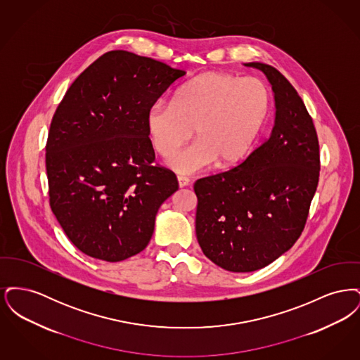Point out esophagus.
I'll list each match as a JSON object with an SVG mask.
<instances>
[{
	"label": "esophagus",
	"instance_id": "1",
	"mask_svg": "<svg viewBox=\"0 0 360 360\" xmlns=\"http://www.w3.org/2000/svg\"><path fill=\"white\" fill-rule=\"evenodd\" d=\"M178 185H179V188H186L188 186V184H190V179L186 178V176H182V175H178Z\"/></svg>",
	"mask_w": 360,
	"mask_h": 360
}]
</instances>
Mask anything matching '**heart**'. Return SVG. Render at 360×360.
Masks as SVG:
<instances>
[{
    "label": "heart",
    "instance_id": "heart-1",
    "mask_svg": "<svg viewBox=\"0 0 360 360\" xmlns=\"http://www.w3.org/2000/svg\"><path fill=\"white\" fill-rule=\"evenodd\" d=\"M271 106L269 87L255 78L205 72L182 86L174 103H154L147 112V132L155 151L172 156L193 135L197 143L172 156L174 170L200 172L216 162L236 165L248 154Z\"/></svg>",
    "mask_w": 360,
    "mask_h": 360
}]
</instances>
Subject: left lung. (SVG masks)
Returning a JSON list of instances; mask_svg holds the SVG:
<instances>
[{"mask_svg": "<svg viewBox=\"0 0 360 360\" xmlns=\"http://www.w3.org/2000/svg\"><path fill=\"white\" fill-rule=\"evenodd\" d=\"M245 66L263 71L273 85L271 136L239 166L194 184L198 244L232 273L263 269L290 250L305 228L320 176L319 137L297 90L270 65Z\"/></svg>", "mask_w": 360, "mask_h": 360, "instance_id": "8db88e82", "label": "left lung"}]
</instances>
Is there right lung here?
I'll return each mask as SVG.
<instances>
[{
    "label": "right lung",
    "instance_id": "1",
    "mask_svg": "<svg viewBox=\"0 0 360 360\" xmlns=\"http://www.w3.org/2000/svg\"><path fill=\"white\" fill-rule=\"evenodd\" d=\"M185 74L153 58L109 51L58 105L46 144L50 206L86 255L121 262L150 243L158 209L178 181L155 163L147 112Z\"/></svg>",
    "mask_w": 360,
    "mask_h": 360
}]
</instances>
